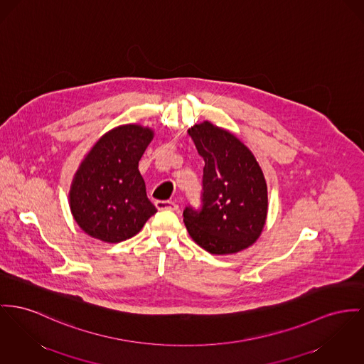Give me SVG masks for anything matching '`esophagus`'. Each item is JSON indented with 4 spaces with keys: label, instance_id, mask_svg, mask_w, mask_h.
<instances>
[{
    "label": "esophagus",
    "instance_id": "34e87169",
    "mask_svg": "<svg viewBox=\"0 0 364 364\" xmlns=\"http://www.w3.org/2000/svg\"><path fill=\"white\" fill-rule=\"evenodd\" d=\"M154 204H156L157 210H160V211H166V210L175 211V210H178V204L173 203V201H168V200H157Z\"/></svg>",
    "mask_w": 364,
    "mask_h": 364
}]
</instances>
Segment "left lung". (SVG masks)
Here are the masks:
<instances>
[{"label": "left lung", "instance_id": "left-lung-1", "mask_svg": "<svg viewBox=\"0 0 364 364\" xmlns=\"http://www.w3.org/2000/svg\"><path fill=\"white\" fill-rule=\"evenodd\" d=\"M204 159L201 205H188L183 220L191 237L210 254H235L259 237L267 213V188L247 146L210 122L189 131Z\"/></svg>", "mask_w": 364, "mask_h": 364}]
</instances>
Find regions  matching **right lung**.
Wrapping results in <instances>:
<instances>
[{"label": "right lung", "mask_w": 364, "mask_h": 364, "mask_svg": "<svg viewBox=\"0 0 364 364\" xmlns=\"http://www.w3.org/2000/svg\"><path fill=\"white\" fill-rule=\"evenodd\" d=\"M151 139L149 128L122 125L103 135L81 163L70 189V210L91 237L124 242L139 233L157 213L138 170Z\"/></svg>", "instance_id": "right-lung-1"}]
</instances>
